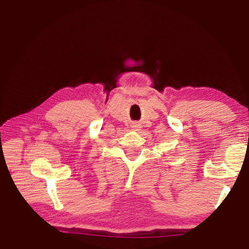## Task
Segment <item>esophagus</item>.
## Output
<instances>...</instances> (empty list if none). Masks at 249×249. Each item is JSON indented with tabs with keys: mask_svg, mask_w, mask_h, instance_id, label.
<instances>
[{
	"mask_svg": "<svg viewBox=\"0 0 249 249\" xmlns=\"http://www.w3.org/2000/svg\"><path fill=\"white\" fill-rule=\"evenodd\" d=\"M139 127H140V126H139L138 124H136V125H135V129H136V131H138V130H139Z\"/></svg>",
	"mask_w": 249,
	"mask_h": 249,
	"instance_id": "34e87169",
	"label": "esophagus"
}]
</instances>
